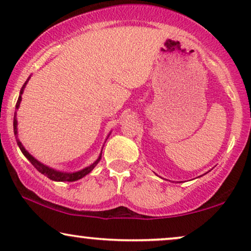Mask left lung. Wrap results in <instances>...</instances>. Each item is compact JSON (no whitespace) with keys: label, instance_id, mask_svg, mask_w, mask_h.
I'll return each mask as SVG.
<instances>
[{"label":"left lung","instance_id":"obj_1","mask_svg":"<svg viewBox=\"0 0 251 251\" xmlns=\"http://www.w3.org/2000/svg\"><path fill=\"white\" fill-rule=\"evenodd\" d=\"M200 177H201V176H200Z\"/></svg>","mask_w":251,"mask_h":251}]
</instances>
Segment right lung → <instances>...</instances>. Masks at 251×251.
Returning a JSON list of instances; mask_svg holds the SVG:
<instances>
[{
    "instance_id": "1",
    "label": "right lung",
    "mask_w": 251,
    "mask_h": 251,
    "mask_svg": "<svg viewBox=\"0 0 251 251\" xmlns=\"http://www.w3.org/2000/svg\"><path fill=\"white\" fill-rule=\"evenodd\" d=\"M29 78H30V76L27 78V81L23 85L22 90H20L18 100H17V104H16V108L17 109L19 108L20 102H22V95H23V92H24V89H25V87H26L27 82L29 81ZM17 126H18V121H17V112H15V118H13V132H15V136H16V139H17V144H18L20 151H22V153L26 156V159L28 160L29 162L32 163L33 166L36 168V170L39 171V173L43 174L44 176H47L51 180H54V181H75V180L81 179V178H83L84 176H87L88 174H90L91 171L94 170V168L97 166L98 162L101 159L102 149L100 151V154H99L98 159L96 160L94 163H91L90 166L85 167L84 169L75 171V173H64V171L56 170V169H53V168L48 167V166H46V164H43L42 162H40V161H37L33 155H30V154L28 153V151H26V149H25V147H24L22 142H20V140L18 139V129H17ZM109 135H111V133H109ZM108 136H107V138H108ZM106 140H107V139H106ZM102 147H104V146H102Z\"/></svg>"
}]
</instances>
